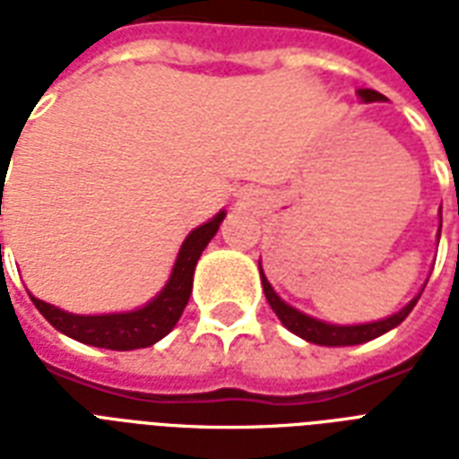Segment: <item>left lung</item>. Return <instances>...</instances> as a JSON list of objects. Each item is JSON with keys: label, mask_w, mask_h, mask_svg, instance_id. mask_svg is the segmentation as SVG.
I'll return each mask as SVG.
<instances>
[{"label": "left lung", "mask_w": 459, "mask_h": 459, "mask_svg": "<svg viewBox=\"0 0 459 459\" xmlns=\"http://www.w3.org/2000/svg\"><path fill=\"white\" fill-rule=\"evenodd\" d=\"M359 97H362L364 102H381L385 100L381 92L377 90H359ZM259 276H262V288H264V295L272 309L276 312L281 321H283V326L288 331H293L295 335H300L305 341L316 342V345H359V342L374 341L378 335H384L385 331H391L400 324V321L407 319V314L412 312V307L417 305L420 298H414L405 309H400L398 314H393L388 319L384 321H374V324H359V326H333V324H324V321H316L312 316H307V314L298 312L290 305L281 300L279 295L273 293L272 283L266 281V276L262 273V266H259Z\"/></svg>", "instance_id": "obj_1"}]
</instances>
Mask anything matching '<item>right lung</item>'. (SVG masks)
I'll return each instance as SVG.
<instances>
[{
  "instance_id": "obj_1",
  "label": "right lung",
  "mask_w": 459,
  "mask_h": 459,
  "mask_svg": "<svg viewBox=\"0 0 459 459\" xmlns=\"http://www.w3.org/2000/svg\"><path fill=\"white\" fill-rule=\"evenodd\" d=\"M223 216L226 214L219 212L212 221L202 223L200 229H195L186 238V243H183L178 252V259H176V266H173L171 279H169L164 290L150 305L143 307V309L126 314H102V316H78V314L61 312L56 307L47 305V302L30 295L32 305L38 307L39 314L56 331L71 335L75 341L109 350L150 348L152 342L161 341L176 326V321L180 319V314H183L187 305V298L193 293L195 264H197V259H200L202 250L207 247L209 240L216 236Z\"/></svg>"
}]
</instances>
